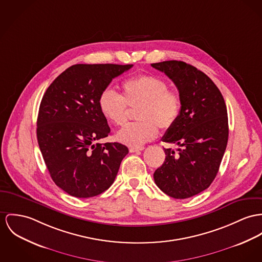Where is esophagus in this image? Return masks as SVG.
I'll return each mask as SVG.
<instances>
[{"label":"esophagus","instance_id":"obj_1","mask_svg":"<svg viewBox=\"0 0 262 262\" xmlns=\"http://www.w3.org/2000/svg\"><path fill=\"white\" fill-rule=\"evenodd\" d=\"M143 149H144L143 146H132L129 147V152H137V151H141Z\"/></svg>","mask_w":262,"mask_h":262}]
</instances>
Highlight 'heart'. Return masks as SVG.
<instances>
[{"label": "heart", "instance_id": "obj_1", "mask_svg": "<svg viewBox=\"0 0 262 262\" xmlns=\"http://www.w3.org/2000/svg\"><path fill=\"white\" fill-rule=\"evenodd\" d=\"M121 90L122 96L111 89L103 90L99 97V107L107 121L119 126L127 120V105L140 107L137 119L141 121L127 124L117 136L124 144L141 146L155 140L159 126L168 129L181 116V95L169 90L167 82L160 77H134L122 82Z\"/></svg>", "mask_w": 262, "mask_h": 262}]
</instances>
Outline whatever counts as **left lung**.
<instances>
[{
    "label": "left lung",
    "instance_id": "left-lung-1",
    "mask_svg": "<svg viewBox=\"0 0 262 262\" xmlns=\"http://www.w3.org/2000/svg\"><path fill=\"white\" fill-rule=\"evenodd\" d=\"M177 85L181 113L162 141L176 143L164 148L165 160L155 173L156 184L173 199H188L206 189L215 179L227 140L228 119L222 93L195 67L181 60L151 63Z\"/></svg>",
    "mask_w": 262,
    "mask_h": 262
}]
</instances>
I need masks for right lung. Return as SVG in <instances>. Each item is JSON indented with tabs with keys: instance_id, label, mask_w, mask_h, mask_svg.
Segmentation results:
<instances>
[{
	"instance_id": "right-lung-1",
	"label": "right lung",
	"mask_w": 262,
	"mask_h": 262,
	"mask_svg": "<svg viewBox=\"0 0 262 262\" xmlns=\"http://www.w3.org/2000/svg\"><path fill=\"white\" fill-rule=\"evenodd\" d=\"M133 64H74L47 89L37 121V138L52 180L72 196L101 194L115 181L128 148L101 143L111 134L99 107L101 92Z\"/></svg>"
}]
</instances>
